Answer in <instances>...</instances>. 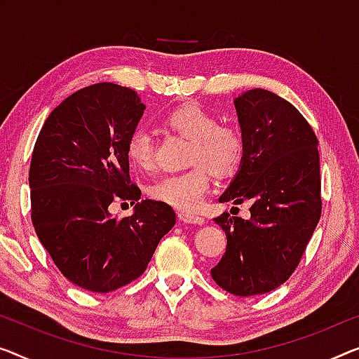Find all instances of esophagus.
<instances>
[{
	"mask_svg": "<svg viewBox=\"0 0 359 359\" xmlns=\"http://www.w3.org/2000/svg\"><path fill=\"white\" fill-rule=\"evenodd\" d=\"M179 219L182 222L196 224V226H201V224L205 222V219L201 216H196V214H190V212H179Z\"/></svg>",
	"mask_w": 359,
	"mask_h": 359,
	"instance_id": "34e87169",
	"label": "esophagus"
}]
</instances>
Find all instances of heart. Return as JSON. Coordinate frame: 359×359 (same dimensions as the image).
<instances>
[{
	"label": "heart",
	"instance_id": "obj_1",
	"mask_svg": "<svg viewBox=\"0 0 359 359\" xmlns=\"http://www.w3.org/2000/svg\"><path fill=\"white\" fill-rule=\"evenodd\" d=\"M165 124L191 140L189 161L203 163L184 172L165 174L149 185V196L185 211H195L211 187V170L217 175H229L242 163L245 142L238 128L217 124L216 116L200 104L187 103L165 117ZM128 161L140 170H151L154 165V143L151 133L137 128L127 138Z\"/></svg>",
	"mask_w": 359,
	"mask_h": 359
}]
</instances>
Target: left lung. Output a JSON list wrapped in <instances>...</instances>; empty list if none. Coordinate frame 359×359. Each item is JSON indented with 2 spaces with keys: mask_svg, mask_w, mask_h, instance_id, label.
<instances>
[{
  "mask_svg": "<svg viewBox=\"0 0 359 359\" xmlns=\"http://www.w3.org/2000/svg\"><path fill=\"white\" fill-rule=\"evenodd\" d=\"M245 153L221 203L250 201V219H214L227 248L211 277L237 297L280 287L293 274L316 229L323 200L318 138L295 106L263 88L233 100Z\"/></svg>",
  "mask_w": 359,
  "mask_h": 359,
  "instance_id": "left-lung-1",
  "label": "left lung"
}]
</instances>
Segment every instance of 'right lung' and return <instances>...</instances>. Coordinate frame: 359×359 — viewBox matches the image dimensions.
Wrapping results in <instances>:
<instances>
[{
  "mask_svg": "<svg viewBox=\"0 0 359 359\" xmlns=\"http://www.w3.org/2000/svg\"><path fill=\"white\" fill-rule=\"evenodd\" d=\"M145 104L133 90L101 82L72 93L43 124L32 153V224L66 279L108 293L145 272L175 224L168 203L140 200L130 182L127 138ZM137 202L117 219L112 201Z\"/></svg>",
  "mask_w": 359,
  "mask_h": 359,
  "instance_id": "right-lung-1",
  "label": "right lung"
}]
</instances>
